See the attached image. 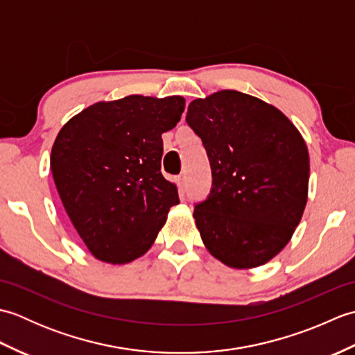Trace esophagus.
I'll return each mask as SVG.
<instances>
[{
  "instance_id": "obj_1",
  "label": "esophagus",
  "mask_w": 355,
  "mask_h": 355,
  "mask_svg": "<svg viewBox=\"0 0 355 355\" xmlns=\"http://www.w3.org/2000/svg\"><path fill=\"white\" fill-rule=\"evenodd\" d=\"M178 187H180V192L182 193H184L186 192V187H187V178H186V175L184 173H182V175H178Z\"/></svg>"
}]
</instances>
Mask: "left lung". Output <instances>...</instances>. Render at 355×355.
Returning a JSON list of instances; mask_svg holds the SVG:
<instances>
[{
    "label": "left lung",
    "instance_id": "left-lung-1",
    "mask_svg": "<svg viewBox=\"0 0 355 355\" xmlns=\"http://www.w3.org/2000/svg\"><path fill=\"white\" fill-rule=\"evenodd\" d=\"M186 122L212 169L210 193L193 209L202 243L233 268L268 262L288 244L306 205L302 135L273 105L235 89L195 99Z\"/></svg>",
    "mask_w": 355,
    "mask_h": 355
}]
</instances>
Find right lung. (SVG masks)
Instances as JSON below:
<instances>
[{
    "instance_id": "right-lung-1",
    "label": "right lung",
    "mask_w": 355,
    "mask_h": 355,
    "mask_svg": "<svg viewBox=\"0 0 355 355\" xmlns=\"http://www.w3.org/2000/svg\"><path fill=\"white\" fill-rule=\"evenodd\" d=\"M184 111L182 96H128L88 107L59 131L50 166L70 220L94 258L145 253L180 202L162 175V134Z\"/></svg>"
}]
</instances>
